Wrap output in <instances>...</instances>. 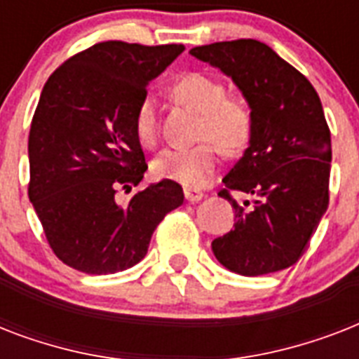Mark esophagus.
<instances>
[{
    "instance_id": "34e87169",
    "label": "esophagus",
    "mask_w": 359,
    "mask_h": 359,
    "mask_svg": "<svg viewBox=\"0 0 359 359\" xmlns=\"http://www.w3.org/2000/svg\"><path fill=\"white\" fill-rule=\"evenodd\" d=\"M184 196H186V199H188V201H190V203H199L203 199V191L201 190H196V188H186Z\"/></svg>"
}]
</instances>
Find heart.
Returning <instances> with one entry per match:
<instances>
[{"label":"heart","mask_w":359,"mask_h":359,"mask_svg":"<svg viewBox=\"0 0 359 359\" xmlns=\"http://www.w3.org/2000/svg\"><path fill=\"white\" fill-rule=\"evenodd\" d=\"M171 95L179 102L201 111L197 140L190 149H168L152 162L156 179L173 180L188 188L207 184L218 168L219 149L227 154L242 151L251 135V111L242 98L229 97L218 78L205 72H188L175 80ZM135 137L143 147L158 141L154 100L145 97L134 115Z\"/></svg>","instance_id":"obj_1"}]
</instances>
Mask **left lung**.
<instances>
[{
	"label": "left lung",
	"mask_w": 359,
	"mask_h": 359,
	"mask_svg": "<svg viewBox=\"0 0 359 359\" xmlns=\"http://www.w3.org/2000/svg\"><path fill=\"white\" fill-rule=\"evenodd\" d=\"M190 53L235 81L253 121L250 145L219 191L235 208V229L212 240L214 255L240 276L292 266L330 201L332 140L320 98L306 76L264 42H214ZM231 191L253 195L254 201L238 203Z\"/></svg>",
	"instance_id": "obj_1"
}]
</instances>
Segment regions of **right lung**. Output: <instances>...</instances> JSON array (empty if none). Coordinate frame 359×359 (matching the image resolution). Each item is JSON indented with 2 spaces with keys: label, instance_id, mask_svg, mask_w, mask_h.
Wrapping results in <instances>:
<instances>
[{
  "label": "right lung",
  "instance_id": "add662e5",
  "mask_svg": "<svg viewBox=\"0 0 359 359\" xmlns=\"http://www.w3.org/2000/svg\"><path fill=\"white\" fill-rule=\"evenodd\" d=\"M184 52L182 44L98 42L65 61L31 121L29 201L53 253L86 273H115L147 255L163 216L184 201L173 180L130 191L143 180L145 154L134 115L147 86Z\"/></svg>",
  "mask_w": 359,
  "mask_h": 359
}]
</instances>
